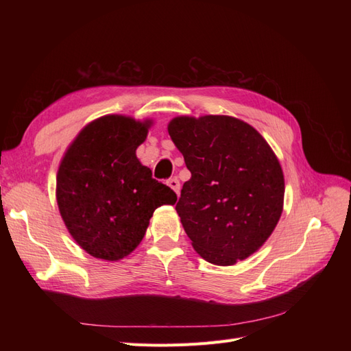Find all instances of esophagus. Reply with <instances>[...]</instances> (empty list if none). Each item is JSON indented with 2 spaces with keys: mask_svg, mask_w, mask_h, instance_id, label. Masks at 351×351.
<instances>
[{
  "mask_svg": "<svg viewBox=\"0 0 351 351\" xmlns=\"http://www.w3.org/2000/svg\"><path fill=\"white\" fill-rule=\"evenodd\" d=\"M167 183H168V186H169V187H171V189L174 190V192H176L177 195H180V180H178L177 177L169 178Z\"/></svg>",
  "mask_w": 351,
  "mask_h": 351,
  "instance_id": "1",
  "label": "esophagus"
}]
</instances>
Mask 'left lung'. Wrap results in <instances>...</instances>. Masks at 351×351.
Here are the masks:
<instances>
[{"instance_id":"left-lung-1","label":"left lung","mask_w":351,"mask_h":351,"mask_svg":"<svg viewBox=\"0 0 351 351\" xmlns=\"http://www.w3.org/2000/svg\"><path fill=\"white\" fill-rule=\"evenodd\" d=\"M168 133L192 173L176 210L193 249L219 267L249 258L282 212L284 176L271 146L228 115L176 117Z\"/></svg>"}]
</instances>
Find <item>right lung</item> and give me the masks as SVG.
I'll return each instance as SVG.
<instances>
[{
	"instance_id": "obj_1",
	"label": "right lung",
	"mask_w": 351,
	"mask_h": 351,
	"mask_svg": "<svg viewBox=\"0 0 351 351\" xmlns=\"http://www.w3.org/2000/svg\"><path fill=\"white\" fill-rule=\"evenodd\" d=\"M151 120L104 115L69 146L57 173L62 221L90 256L120 261L142 241L154 210L174 205L177 195L152 178L136 156Z\"/></svg>"
}]
</instances>
